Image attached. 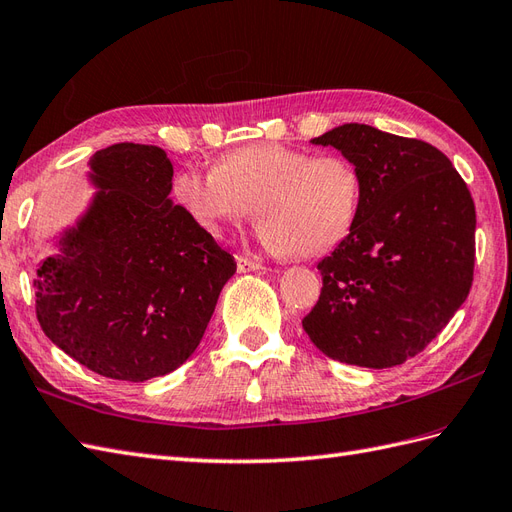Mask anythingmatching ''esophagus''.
Wrapping results in <instances>:
<instances>
[{"instance_id":"obj_1","label":"esophagus","mask_w":512,"mask_h":512,"mask_svg":"<svg viewBox=\"0 0 512 512\" xmlns=\"http://www.w3.org/2000/svg\"><path fill=\"white\" fill-rule=\"evenodd\" d=\"M235 261H238V270L240 272L264 270V264H261L257 257H251V255H238V257H235Z\"/></svg>"}]
</instances>
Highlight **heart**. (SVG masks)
I'll list each match as a JSON object with an SVG mask.
<instances>
[{"instance_id": "heart-1", "label": "heart", "mask_w": 512, "mask_h": 512, "mask_svg": "<svg viewBox=\"0 0 512 512\" xmlns=\"http://www.w3.org/2000/svg\"><path fill=\"white\" fill-rule=\"evenodd\" d=\"M173 196L212 235L253 216L255 207L268 251L318 257L355 227L363 177L344 155L313 157L283 144H251L222 155L209 173L181 170Z\"/></svg>"}]
</instances>
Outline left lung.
<instances>
[{
	"mask_svg": "<svg viewBox=\"0 0 512 512\" xmlns=\"http://www.w3.org/2000/svg\"><path fill=\"white\" fill-rule=\"evenodd\" d=\"M313 144L355 162L363 199L348 238L324 257L322 292L303 329L326 357L393 368L422 352L474 281L476 207L439 149L346 123Z\"/></svg>",
	"mask_w": 512,
	"mask_h": 512,
	"instance_id": "1",
	"label": "left lung"
}]
</instances>
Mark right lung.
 <instances>
[{
	"mask_svg": "<svg viewBox=\"0 0 512 512\" xmlns=\"http://www.w3.org/2000/svg\"><path fill=\"white\" fill-rule=\"evenodd\" d=\"M88 166L97 192L38 264L36 318L84 368L142 383L192 357L235 259L168 196L164 149L119 142Z\"/></svg>",
	"mask_w": 512,
	"mask_h": 512,
	"instance_id": "1",
	"label": "right lung"
}]
</instances>
